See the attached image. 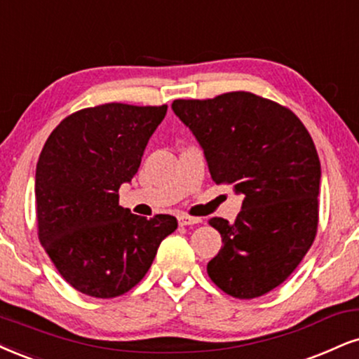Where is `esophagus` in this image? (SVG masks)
Instances as JSON below:
<instances>
[{"label":"esophagus","instance_id":"esophagus-1","mask_svg":"<svg viewBox=\"0 0 359 359\" xmlns=\"http://www.w3.org/2000/svg\"><path fill=\"white\" fill-rule=\"evenodd\" d=\"M178 223L181 224V226H193V224H200L201 218H193V216L181 215V216H178Z\"/></svg>","mask_w":359,"mask_h":359}]
</instances>
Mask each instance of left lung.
<instances>
[{"mask_svg": "<svg viewBox=\"0 0 359 359\" xmlns=\"http://www.w3.org/2000/svg\"><path fill=\"white\" fill-rule=\"evenodd\" d=\"M172 111L205 153L216 184L243 194L234 223L211 218L223 248L208 274L240 299L266 294L302 263L318 229L321 165L299 118L253 93L175 100Z\"/></svg>", "mask_w": 359, "mask_h": 359, "instance_id": "left-lung-1", "label": "left lung"}]
</instances>
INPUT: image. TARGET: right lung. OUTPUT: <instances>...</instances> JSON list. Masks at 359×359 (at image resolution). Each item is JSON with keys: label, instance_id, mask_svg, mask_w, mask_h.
<instances>
[{"label": "right lung", "instance_id": "obj_1", "mask_svg": "<svg viewBox=\"0 0 359 359\" xmlns=\"http://www.w3.org/2000/svg\"><path fill=\"white\" fill-rule=\"evenodd\" d=\"M168 106L106 103L65 118L44 143L34 176L39 241L79 293L125 294L143 280L175 216L119 206Z\"/></svg>", "mask_w": 359, "mask_h": 359}]
</instances>
